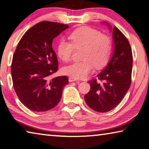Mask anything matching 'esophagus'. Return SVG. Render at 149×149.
I'll return each instance as SVG.
<instances>
[{
	"mask_svg": "<svg viewBox=\"0 0 149 149\" xmlns=\"http://www.w3.org/2000/svg\"><path fill=\"white\" fill-rule=\"evenodd\" d=\"M76 80H77V79H75V78H74V77H70L69 78V82H74V81H76Z\"/></svg>",
	"mask_w": 149,
	"mask_h": 149,
	"instance_id": "esophagus-1",
	"label": "esophagus"
}]
</instances>
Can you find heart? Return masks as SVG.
<instances>
[{"label":"heart","instance_id":"b5f03b06","mask_svg":"<svg viewBox=\"0 0 149 149\" xmlns=\"http://www.w3.org/2000/svg\"><path fill=\"white\" fill-rule=\"evenodd\" d=\"M69 41L61 40L57 46V54L63 61H69L74 49H82L81 58L63 69V72L75 79H82L91 72L93 65L100 68L106 64L111 49V40L89 27H82L73 31Z\"/></svg>","mask_w":149,"mask_h":149}]
</instances>
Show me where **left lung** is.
I'll return each instance as SVG.
<instances>
[{
    "label": "left lung",
    "mask_w": 149,
    "mask_h": 149,
    "mask_svg": "<svg viewBox=\"0 0 149 149\" xmlns=\"http://www.w3.org/2000/svg\"><path fill=\"white\" fill-rule=\"evenodd\" d=\"M106 24L111 30V26ZM112 35L113 55L106 67L97 75L100 81L96 79L89 81L91 91L84 96L88 106L97 112L109 111L118 106L131 83L133 55L130 42L116 26Z\"/></svg>",
    "instance_id": "1"
}]
</instances>
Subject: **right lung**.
<instances>
[{"label": "right lung", "mask_w": 149, "mask_h": 149, "mask_svg": "<svg viewBox=\"0 0 149 149\" xmlns=\"http://www.w3.org/2000/svg\"><path fill=\"white\" fill-rule=\"evenodd\" d=\"M68 28L67 24L41 22L29 29L17 45L11 65L13 86L19 101L31 111L54 108L69 84L66 76L51 79L58 70L53 40Z\"/></svg>", "instance_id": "right-lung-1"}]
</instances>
